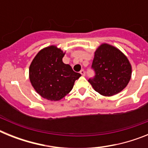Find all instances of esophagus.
Segmentation results:
<instances>
[{
  "instance_id": "esophagus-1",
  "label": "esophagus",
  "mask_w": 148,
  "mask_h": 148,
  "mask_svg": "<svg viewBox=\"0 0 148 148\" xmlns=\"http://www.w3.org/2000/svg\"><path fill=\"white\" fill-rule=\"evenodd\" d=\"M80 73H81V75H85V71H84V70H81Z\"/></svg>"
}]
</instances>
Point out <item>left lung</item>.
<instances>
[{
    "label": "left lung",
    "mask_w": 148,
    "mask_h": 148,
    "mask_svg": "<svg viewBox=\"0 0 148 148\" xmlns=\"http://www.w3.org/2000/svg\"><path fill=\"white\" fill-rule=\"evenodd\" d=\"M91 67L95 75L88 82L96 92L104 96L119 93L130 80L132 69L127 58L109 44H101L96 49Z\"/></svg>",
    "instance_id": "obj_1"
}]
</instances>
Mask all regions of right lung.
<instances>
[{
    "label": "right lung",
    "mask_w": 148,
    "mask_h": 148,
    "mask_svg": "<svg viewBox=\"0 0 148 148\" xmlns=\"http://www.w3.org/2000/svg\"><path fill=\"white\" fill-rule=\"evenodd\" d=\"M64 56L61 49L50 46L39 51L30 64V82L44 99H61L71 91L75 80L81 76L70 65L63 63Z\"/></svg>",
    "instance_id": "1"
}]
</instances>
